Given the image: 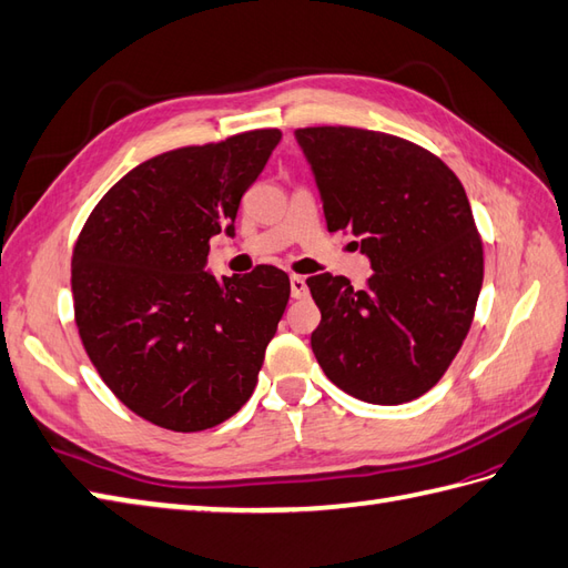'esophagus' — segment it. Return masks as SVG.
<instances>
[{
  "mask_svg": "<svg viewBox=\"0 0 568 568\" xmlns=\"http://www.w3.org/2000/svg\"><path fill=\"white\" fill-rule=\"evenodd\" d=\"M292 296H294V298H303V296H308V284H306V276H298V274H294V276H292Z\"/></svg>",
  "mask_w": 568,
  "mask_h": 568,
  "instance_id": "34e87169",
  "label": "esophagus"
}]
</instances>
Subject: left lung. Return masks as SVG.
Masks as SVG:
<instances>
[{"label":"left lung","instance_id":"1","mask_svg":"<svg viewBox=\"0 0 568 568\" xmlns=\"http://www.w3.org/2000/svg\"><path fill=\"white\" fill-rule=\"evenodd\" d=\"M315 173L327 231L362 236V288L329 272L306 284L321 308L311 347L339 390L403 405L444 378L473 325L484 251L465 187L403 136L358 128L294 132Z\"/></svg>","mask_w":568,"mask_h":568}]
</instances>
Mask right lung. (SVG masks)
Instances as JSON below:
<instances>
[{
    "mask_svg": "<svg viewBox=\"0 0 568 568\" xmlns=\"http://www.w3.org/2000/svg\"><path fill=\"white\" fill-rule=\"evenodd\" d=\"M280 130L180 146L136 165L93 206L72 255L74 321L124 407L169 432H204L251 399L292 284L286 272H204Z\"/></svg>",
    "mask_w": 568,
    "mask_h": 568,
    "instance_id": "add662e5",
    "label": "right lung"
}]
</instances>
